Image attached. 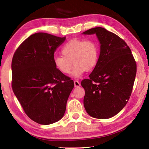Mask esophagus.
<instances>
[{"mask_svg": "<svg viewBox=\"0 0 149 149\" xmlns=\"http://www.w3.org/2000/svg\"><path fill=\"white\" fill-rule=\"evenodd\" d=\"M80 83L78 81H77V80H75V81H74V86L75 87H79L80 86Z\"/></svg>", "mask_w": 149, "mask_h": 149, "instance_id": "esophagus-1", "label": "esophagus"}]
</instances>
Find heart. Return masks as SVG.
Here are the masks:
<instances>
[{
  "mask_svg": "<svg viewBox=\"0 0 149 149\" xmlns=\"http://www.w3.org/2000/svg\"><path fill=\"white\" fill-rule=\"evenodd\" d=\"M61 52L63 56L54 58L56 69L62 74H68L73 64L74 67L72 75L77 78L81 76L86 70L90 71L97 65L100 50L99 44L95 40L74 39L63 46Z\"/></svg>",
  "mask_w": 149,
  "mask_h": 149,
  "instance_id": "1",
  "label": "heart"
}]
</instances>
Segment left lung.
<instances>
[{
  "instance_id": "1",
  "label": "left lung",
  "mask_w": 149,
  "mask_h": 149,
  "mask_svg": "<svg viewBox=\"0 0 149 149\" xmlns=\"http://www.w3.org/2000/svg\"><path fill=\"white\" fill-rule=\"evenodd\" d=\"M82 34H95L100 45L97 65L89 79L81 83L85 92L84 107L91 117L108 119L119 113L130 99L137 65L130 47L116 34L100 27Z\"/></svg>"
}]
</instances>
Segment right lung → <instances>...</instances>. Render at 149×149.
Here are the masks:
<instances>
[{
    "instance_id": "add662e5",
    "label": "right lung",
    "mask_w": 149,
    "mask_h": 149,
    "mask_svg": "<svg viewBox=\"0 0 149 149\" xmlns=\"http://www.w3.org/2000/svg\"><path fill=\"white\" fill-rule=\"evenodd\" d=\"M36 33L17 48L12 61V90L29 118L49 125L64 116L74 81L56 69L54 53L65 41Z\"/></svg>"
}]
</instances>
